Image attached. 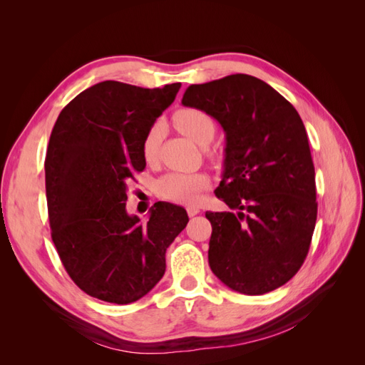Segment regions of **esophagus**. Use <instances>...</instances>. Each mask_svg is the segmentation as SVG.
<instances>
[{
  "instance_id": "obj_1",
  "label": "esophagus",
  "mask_w": 365,
  "mask_h": 365,
  "mask_svg": "<svg viewBox=\"0 0 365 365\" xmlns=\"http://www.w3.org/2000/svg\"><path fill=\"white\" fill-rule=\"evenodd\" d=\"M185 210H187V215H189L190 217L196 216L197 213H200V212H201V210H200V208H197V207H195V205H189V207H187Z\"/></svg>"
}]
</instances>
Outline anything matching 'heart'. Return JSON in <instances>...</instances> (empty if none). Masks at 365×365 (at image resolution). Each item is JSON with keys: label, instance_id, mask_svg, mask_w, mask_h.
<instances>
[{"label": "heart", "instance_id": "1", "mask_svg": "<svg viewBox=\"0 0 365 365\" xmlns=\"http://www.w3.org/2000/svg\"><path fill=\"white\" fill-rule=\"evenodd\" d=\"M173 121L184 135L193 140L197 145H207L215 134V123L207 113L196 108L178 109L173 115ZM164 135V125L161 121L152 123L141 141V155L146 163H155L160 155V146ZM210 185V178L202 172L182 173L169 172L158 180L157 193L172 202L193 204L202 190Z\"/></svg>", "mask_w": 365, "mask_h": 365}]
</instances>
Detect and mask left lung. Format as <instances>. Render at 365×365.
<instances>
[{
	"mask_svg": "<svg viewBox=\"0 0 365 365\" xmlns=\"http://www.w3.org/2000/svg\"><path fill=\"white\" fill-rule=\"evenodd\" d=\"M182 105L225 130L216 196L231 212H207L208 263L228 288L262 295L289 282L309 252L317 220L315 169L295 108L263 81L231 74L187 88Z\"/></svg>",
	"mask_w": 365,
	"mask_h": 365,
	"instance_id": "1",
	"label": "left lung"
}]
</instances>
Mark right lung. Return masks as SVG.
Listing matches in <instances>:
<instances>
[{"label":"right lung","mask_w":365,"mask_h":365,"mask_svg":"<svg viewBox=\"0 0 365 365\" xmlns=\"http://www.w3.org/2000/svg\"><path fill=\"white\" fill-rule=\"evenodd\" d=\"M181 83H96L65 106L51 130L46 193L53 244L71 280L98 300L128 304L165 271V250L189 222L182 207L157 202L146 224L126 212L128 184L146 161V130Z\"/></svg>","instance_id":"obj_1"}]
</instances>
